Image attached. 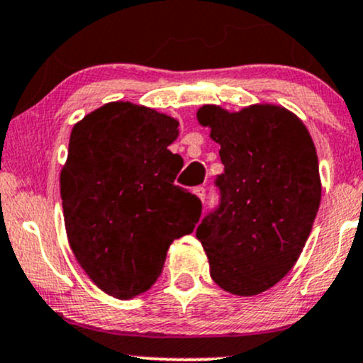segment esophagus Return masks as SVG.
Here are the masks:
<instances>
[{"mask_svg":"<svg viewBox=\"0 0 363 363\" xmlns=\"http://www.w3.org/2000/svg\"><path fill=\"white\" fill-rule=\"evenodd\" d=\"M193 193L198 196V198L201 199V201H204V198H206V189H204L203 186H198V187H194L193 189Z\"/></svg>","mask_w":363,"mask_h":363,"instance_id":"1","label":"esophagus"}]
</instances>
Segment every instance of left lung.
<instances>
[{"mask_svg":"<svg viewBox=\"0 0 363 363\" xmlns=\"http://www.w3.org/2000/svg\"><path fill=\"white\" fill-rule=\"evenodd\" d=\"M198 121L220 143V204L196 230L221 289L255 296L299 259L321 201L320 165L308 128L276 104L230 113L204 104Z\"/></svg>","mask_w":363,"mask_h":363,"instance_id":"left-lung-1","label":"left lung"}]
</instances>
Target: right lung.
<instances>
[{
    "instance_id": "1",
    "label": "right lung",
    "mask_w": 363,
    "mask_h": 363,
    "mask_svg": "<svg viewBox=\"0 0 363 363\" xmlns=\"http://www.w3.org/2000/svg\"><path fill=\"white\" fill-rule=\"evenodd\" d=\"M179 121L133 103H108L74 125L60 172L74 257L118 299L157 281L170 243L194 230L201 201L174 184L181 155L169 145Z\"/></svg>"
}]
</instances>
